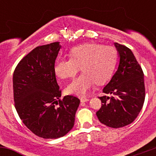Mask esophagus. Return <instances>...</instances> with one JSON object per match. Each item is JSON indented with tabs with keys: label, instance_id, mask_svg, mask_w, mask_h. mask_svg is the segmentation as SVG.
I'll return each mask as SVG.
<instances>
[{
	"label": "esophagus",
	"instance_id": "34e87169",
	"mask_svg": "<svg viewBox=\"0 0 156 156\" xmlns=\"http://www.w3.org/2000/svg\"><path fill=\"white\" fill-rule=\"evenodd\" d=\"M81 103H84V102H87L89 101V99L88 98H86V97H81Z\"/></svg>",
	"mask_w": 156,
	"mask_h": 156
}]
</instances>
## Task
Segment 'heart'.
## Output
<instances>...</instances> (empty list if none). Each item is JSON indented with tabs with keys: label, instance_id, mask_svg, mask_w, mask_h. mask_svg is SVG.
<instances>
[{
	"label": "heart",
	"instance_id": "heart-1",
	"mask_svg": "<svg viewBox=\"0 0 156 156\" xmlns=\"http://www.w3.org/2000/svg\"><path fill=\"white\" fill-rule=\"evenodd\" d=\"M69 59L57 61L54 72L62 79L72 78L81 67L83 73L66 87L70 94L84 96L97 84L103 85L112 77L118 62V53L112 47L87 43L72 48Z\"/></svg>",
	"mask_w": 156,
	"mask_h": 156
}]
</instances>
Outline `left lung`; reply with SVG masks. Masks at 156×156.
<instances>
[{"label":"left lung","instance_id":"1","mask_svg":"<svg viewBox=\"0 0 156 156\" xmlns=\"http://www.w3.org/2000/svg\"><path fill=\"white\" fill-rule=\"evenodd\" d=\"M114 45L119 53V67L103 89L109 96L99 97L102 106L97 116L103 125L119 128L137 117L145 100V86L144 72L131 50L118 43Z\"/></svg>","mask_w":156,"mask_h":156}]
</instances>
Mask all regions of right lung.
Returning a JSON list of instances; mask_svg holds the SVG:
<instances>
[{
    "label": "right lung",
    "mask_w": 156,
    "mask_h": 156,
    "mask_svg": "<svg viewBox=\"0 0 156 156\" xmlns=\"http://www.w3.org/2000/svg\"><path fill=\"white\" fill-rule=\"evenodd\" d=\"M60 48L59 42L37 47L19 62L12 77L15 108L20 119L32 133L44 139L68 133L80 104L73 96L59 100L54 65Z\"/></svg>",
    "instance_id": "obj_1"
}]
</instances>
